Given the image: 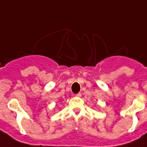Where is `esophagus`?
<instances>
[{"label":"esophagus","mask_w":147,"mask_h":147,"mask_svg":"<svg viewBox=\"0 0 147 147\" xmlns=\"http://www.w3.org/2000/svg\"><path fill=\"white\" fill-rule=\"evenodd\" d=\"M75 96H77V97H81V93H78V94H76Z\"/></svg>","instance_id":"1"}]
</instances>
